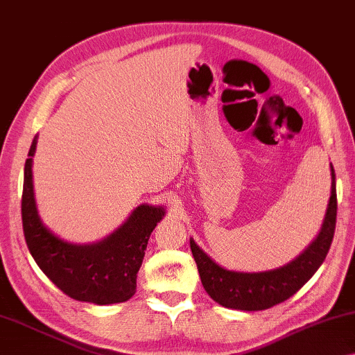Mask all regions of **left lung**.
<instances>
[{
  "label": "left lung",
  "mask_w": 355,
  "mask_h": 355,
  "mask_svg": "<svg viewBox=\"0 0 355 355\" xmlns=\"http://www.w3.org/2000/svg\"><path fill=\"white\" fill-rule=\"evenodd\" d=\"M330 198L320 230L298 257L268 271L227 270L211 259L190 238V249L198 266L200 279L208 295L223 308L261 311L286 302L313 277L329 254L336 225V176L330 163Z\"/></svg>",
  "instance_id": "obj_1"
}]
</instances>
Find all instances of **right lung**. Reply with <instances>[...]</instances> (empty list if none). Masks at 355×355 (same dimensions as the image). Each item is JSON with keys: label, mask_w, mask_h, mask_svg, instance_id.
<instances>
[{"label": "right lung", "mask_w": 355, "mask_h": 355, "mask_svg": "<svg viewBox=\"0 0 355 355\" xmlns=\"http://www.w3.org/2000/svg\"><path fill=\"white\" fill-rule=\"evenodd\" d=\"M33 139L24 171L21 223L26 246L42 272L68 297L95 304L122 303L136 292V275L143 265L150 233L163 217L165 206L139 205L112 233L95 243H71L42 222L33 185Z\"/></svg>", "instance_id": "obj_1"}]
</instances>
